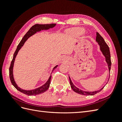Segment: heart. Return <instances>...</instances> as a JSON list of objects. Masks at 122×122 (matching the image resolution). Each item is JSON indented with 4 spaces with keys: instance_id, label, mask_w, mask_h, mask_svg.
Instances as JSON below:
<instances>
[{
    "instance_id": "1",
    "label": "heart",
    "mask_w": 122,
    "mask_h": 122,
    "mask_svg": "<svg viewBox=\"0 0 122 122\" xmlns=\"http://www.w3.org/2000/svg\"><path fill=\"white\" fill-rule=\"evenodd\" d=\"M67 32L69 34L80 36L84 33V30L80 28H74L68 30L67 31Z\"/></svg>"
}]
</instances>
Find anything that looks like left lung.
Listing matches in <instances>:
<instances>
[{
  "instance_id": "obj_1",
  "label": "left lung",
  "mask_w": 122,
  "mask_h": 122,
  "mask_svg": "<svg viewBox=\"0 0 122 122\" xmlns=\"http://www.w3.org/2000/svg\"><path fill=\"white\" fill-rule=\"evenodd\" d=\"M96 42H97L98 45L100 46V51H101V52L102 53L103 55L104 56L105 58V61L106 62L107 64V66H108V70H109V72H110V70H111V55H110V49L107 45L105 42V41L104 40L101 36L98 33V32H97V37H96ZM110 78V76L109 77H108V80H109ZM69 80H70V83L71 87L72 88V89L75 92H76L78 94H81V95H93L95 94H97V93H98L100 92L101 90H102L103 88H104V86H103L102 88L99 90L97 91H93V92H89V91H83L81 89L77 88L76 86H75L74 84L72 83L71 78L69 76Z\"/></svg>"
}]
</instances>
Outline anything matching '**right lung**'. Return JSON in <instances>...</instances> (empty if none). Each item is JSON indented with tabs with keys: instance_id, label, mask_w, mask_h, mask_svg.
Returning a JSON list of instances; mask_svg holds the SVG:
<instances>
[{
	"instance_id": "obj_1",
	"label": "right lung",
	"mask_w": 122,
	"mask_h": 122,
	"mask_svg": "<svg viewBox=\"0 0 122 122\" xmlns=\"http://www.w3.org/2000/svg\"><path fill=\"white\" fill-rule=\"evenodd\" d=\"M56 25V24H45V25L36 24L34 25H33L32 27L30 28V29L29 30V31H28L26 33V34L24 36V37H23L22 40L20 42L19 44L17 46L16 50H15V53L14 54V56H13L12 60L11 61V64H10V66L9 68L10 79V81H11L12 84L14 85L15 89L19 91L24 93L25 94H26L27 95H30V96L36 95L41 94V93L46 92V91L49 89V86H50V84L51 79V73L50 77H49V79L47 80V81H46L43 85H42V86H41L38 88H36V89H33V90H23L18 86V85L16 84V83H15V81L14 75H13V68H14V62L15 61V57H16L18 52H19V51L20 50V49L22 48V46H24V43H25V41L28 40V38H30V37H31V36H33V35L36 34L37 32H40L41 30H49L50 29H51V28H53V27H55ZM58 65H56V66L54 67L52 72L54 70V69H56L57 67H58Z\"/></svg>"
}]
</instances>
